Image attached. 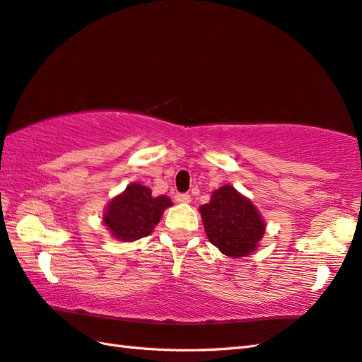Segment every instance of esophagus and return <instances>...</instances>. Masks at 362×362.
Returning a JSON list of instances; mask_svg holds the SVG:
<instances>
[{
  "instance_id": "34e87169",
  "label": "esophagus",
  "mask_w": 362,
  "mask_h": 362,
  "mask_svg": "<svg viewBox=\"0 0 362 362\" xmlns=\"http://www.w3.org/2000/svg\"><path fill=\"white\" fill-rule=\"evenodd\" d=\"M175 202H179V204H189V202H191V196L187 194V193L175 194Z\"/></svg>"
}]
</instances>
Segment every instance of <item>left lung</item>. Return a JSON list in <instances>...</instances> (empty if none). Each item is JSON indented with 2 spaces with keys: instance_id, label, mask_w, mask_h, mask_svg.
Listing matches in <instances>:
<instances>
[{
  "instance_id": "obj_1",
  "label": "left lung",
  "mask_w": 362,
  "mask_h": 362,
  "mask_svg": "<svg viewBox=\"0 0 362 362\" xmlns=\"http://www.w3.org/2000/svg\"><path fill=\"white\" fill-rule=\"evenodd\" d=\"M209 242L224 256L246 257L259 247L267 229L265 219L256 205L232 185H223L211 193L210 202L199 207Z\"/></svg>"
}]
</instances>
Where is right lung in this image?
Returning <instances> with one entry per match:
<instances>
[{
    "mask_svg": "<svg viewBox=\"0 0 362 362\" xmlns=\"http://www.w3.org/2000/svg\"><path fill=\"white\" fill-rule=\"evenodd\" d=\"M171 205L168 196L153 197L151 188L133 182L106 204L102 223L119 242H134L151 235Z\"/></svg>",
    "mask_w": 362,
    "mask_h": 362,
    "instance_id": "add662e5",
    "label": "right lung"
}]
</instances>
